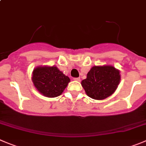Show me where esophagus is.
<instances>
[{"label": "esophagus", "mask_w": 146, "mask_h": 146, "mask_svg": "<svg viewBox=\"0 0 146 146\" xmlns=\"http://www.w3.org/2000/svg\"><path fill=\"white\" fill-rule=\"evenodd\" d=\"M73 80L76 81H81V78H74Z\"/></svg>", "instance_id": "esophagus-1"}]
</instances>
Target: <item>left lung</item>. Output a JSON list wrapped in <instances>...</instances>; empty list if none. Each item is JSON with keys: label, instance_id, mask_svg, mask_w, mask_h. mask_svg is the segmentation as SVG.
<instances>
[{"label": "left lung", "instance_id": "8db88e82", "mask_svg": "<svg viewBox=\"0 0 146 146\" xmlns=\"http://www.w3.org/2000/svg\"><path fill=\"white\" fill-rule=\"evenodd\" d=\"M120 80V71L113 65H95L81 84L90 98L102 100L114 93Z\"/></svg>", "mask_w": 146, "mask_h": 146}]
</instances>
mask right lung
<instances>
[{
    "instance_id": "1",
    "label": "right lung",
    "mask_w": 146,
    "mask_h": 146,
    "mask_svg": "<svg viewBox=\"0 0 146 146\" xmlns=\"http://www.w3.org/2000/svg\"><path fill=\"white\" fill-rule=\"evenodd\" d=\"M32 81L43 96L54 98L62 94L70 80L56 66H37L33 70Z\"/></svg>"
}]
</instances>
